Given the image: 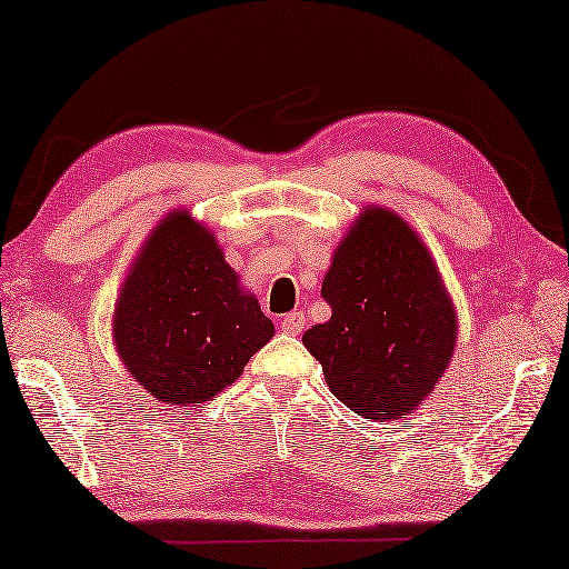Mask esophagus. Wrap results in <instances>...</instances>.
Returning a JSON list of instances; mask_svg holds the SVG:
<instances>
[{
    "label": "esophagus",
    "instance_id": "esophagus-1",
    "mask_svg": "<svg viewBox=\"0 0 569 569\" xmlns=\"http://www.w3.org/2000/svg\"><path fill=\"white\" fill-rule=\"evenodd\" d=\"M303 325H306V316L303 312H288L281 320V330L286 335H300L303 332Z\"/></svg>",
    "mask_w": 569,
    "mask_h": 569
}]
</instances>
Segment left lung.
I'll list each match as a JSON object with an SVG mask.
<instances>
[{
	"instance_id": "1",
	"label": "left lung",
	"mask_w": 569,
	"mask_h": 569,
	"mask_svg": "<svg viewBox=\"0 0 569 569\" xmlns=\"http://www.w3.org/2000/svg\"><path fill=\"white\" fill-rule=\"evenodd\" d=\"M322 298L332 318L303 335L330 391L371 420L408 416L438 386L457 312L428 247L396 212L365 208L337 247Z\"/></svg>"
}]
</instances>
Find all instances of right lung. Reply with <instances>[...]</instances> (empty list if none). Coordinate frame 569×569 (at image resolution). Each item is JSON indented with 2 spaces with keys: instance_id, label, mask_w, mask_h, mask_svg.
Listing matches in <instances>:
<instances>
[{
  "instance_id": "add662e5",
  "label": "right lung",
  "mask_w": 569,
  "mask_h": 569,
  "mask_svg": "<svg viewBox=\"0 0 569 569\" xmlns=\"http://www.w3.org/2000/svg\"><path fill=\"white\" fill-rule=\"evenodd\" d=\"M117 355L161 403H204L273 337L208 227L173 210L153 227L117 298Z\"/></svg>"
}]
</instances>
